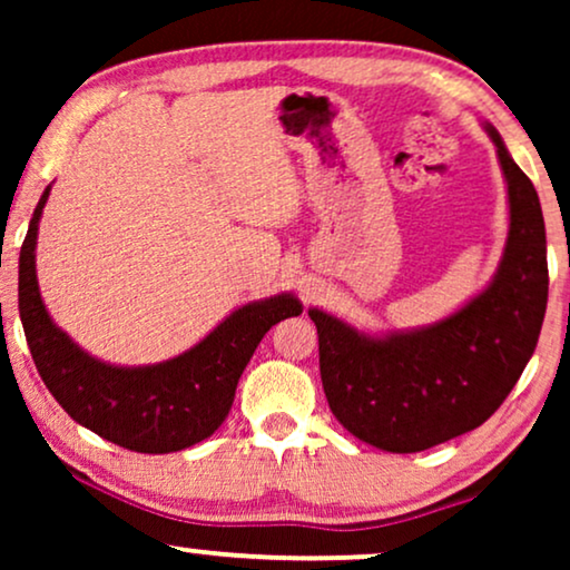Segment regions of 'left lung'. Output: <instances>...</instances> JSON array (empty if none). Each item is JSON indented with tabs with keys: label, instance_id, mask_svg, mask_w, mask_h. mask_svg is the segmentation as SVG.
Here are the masks:
<instances>
[{
	"label": "left lung",
	"instance_id": "1",
	"mask_svg": "<svg viewBox=\"0 0 570 570\" xmlns=\"http://www.w3.org/2000/svg\"><path fill=\"white\" fill-rule=\"evenodd\" d=\"M485 129L498 147L511 213L493 283L443 322L389 337L308 311L334 417L355 439L394 454L480 428L517 386L540 340L550 283L540 197L495 127Z\"/></svg>",
	"mask_w": 570,
	"mask_h": 570
}]
</instances>
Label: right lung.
<instances>
[{
    "label": "right lung",
    "mask_w": 570,
    "mask_h": 570,
    "mask_svg": "<svg viewBox=\"0 0 570 570\" xmlns=\"http://www.w3.org/2000/svg\"><path fill=\"white\" fill-rule=\"evenodd\" d=\"M46 186L20 248L18 306L43 384L75 423L139 454H168L213 435L228 417L240 373L277 322L301 314L291 293L248 303L217 324L199 345L158 365L119 368L75 345L46 311L36 279L38 220Z\"/></svg>",
    "instance_id": "right-lung-1"
}]
</instances>
